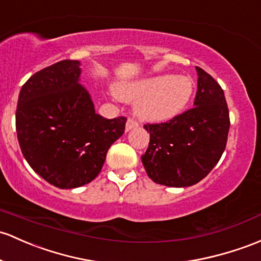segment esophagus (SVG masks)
<instances>
[{
  "instance_id": "esophagus-1",
  "label": "esophagus",
  "mask_w": 261,
  "mask_h": 261,
  "mask_svg": "<svg viewBox=\"0 0 261 261\" xmlns=\"http://www.w3.org/2000/svg\"><path fill=\"white\" fill-rule=\"evenodd\" d=\"M136 127H138V123H137L134 119L129 118L127 120V123H125V130L127 132L133 129V128H136Z\"/></svg>"
}]
</instances>
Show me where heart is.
I'll return each instance as SVG.
<instances>
[{
    "label": "heart",
    "mask_w": 261,
    "mask_h": 261,
    "mask_svg": "<svg viewBox=\"0 0 261 261\" xmlns=\"http://www.w3.org/2000/svg\"><path fill=\"white\" fill-rule=\"evenodd\" d=\"M194 92V83L187 75H159L129 83L117 89V96L134 102L136 113L148 122H164L178 116Z\"/></svg>",
    "instance_id": "1"
}]
</instances>
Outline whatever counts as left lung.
Instances as JSON below:
<instances>
[{
	"label": "left lung",
	"instance_id": "8db88e82",
	"mask_svg": "<svg viewBox=\"0 0 261 261\" xmlns=\"http://www.w3.org/2000/svg\"><path fill=\"white\" fill-rule=\"evenodd\" d=\"M194 107L164 123H147L141 156L148 176L167 187H190L209 174L226 147L229 109L219 83L200 67Z\"/></svg>",
	"mask_w": 261,
	"mask_h": 261
}]
</instances>
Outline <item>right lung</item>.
Returning <instances> with one entry per match:
<instances>
[{
	"label": "right lung",
	"mask_w": 261,
	"mask_h": 261,
	"mask_svg": "<svg viewBox=\"0 0 261 261\" xmlns=\"http://www.w3.org/2000/svg\"><path fill=\"white\" fill-rule=\"evenodd\" d=\"M78 61L64 60L41 69L22 86L16 132L27 163L61 189L91 183L99 174L112 144L125 129V117L96 113L78 83Z\"/></svg>",
	"instance_id": "1"
}]
</instances>
